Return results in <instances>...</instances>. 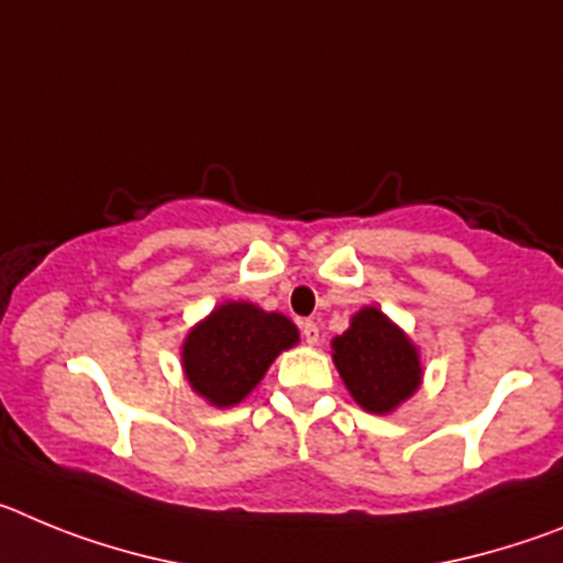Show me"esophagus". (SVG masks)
I'll return each mask as SVG.
<instances>
[{
    "mask_svg": "<svg viewBox=\"0 0 563 563\" xmlns=\"http://www.w3.org/2000/svg\"><path fill=\"white\" fill-rule=\"evenodd\" d=\"M301 335H305V341L310 343V346H316L318 338H321V332H318L316 321H301Z\"/></svg>",
    "mask_w": 563,
    "mask_h": 563,
    "instance_id": "1",
    "label": "esophagus"
}]
</instances>
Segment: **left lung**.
Returning a JSON list of instances; mask_svg holds the SVG:
<instances>
[{"mask_svg":"<svg viewBox=\"0 0 563 563\" xmlns=\"http://www.w3.org/2000/svg\"><path fill=\"white\" fill-rule=\"evenodd\" d=\"M332 350L346 389L372 415H386L420 386L417 350L375 307L357 312Z\"/></svg>","mask_w":563,"mask_h":563,"instance_id":"1","label":"left lung"}]
</instances>
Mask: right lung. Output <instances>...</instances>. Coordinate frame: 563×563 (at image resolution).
Here are the masks:
<instances>
[{"instance_id":"1","label":"right lung","mask_w":563,"mask_h":563,"mask_svg":"<svg viewBox=\"0 0 563 563\" xmlns=\"http://www.w3.org/2000/svg\"><path fill=\"white\" fill-rule=\"evenodd\" d=\"M292 343L298 330L285 316L231 301L194 327L183 343V369L194 391L222 409L242 400Z\"/></svg>"}]
</instances>
